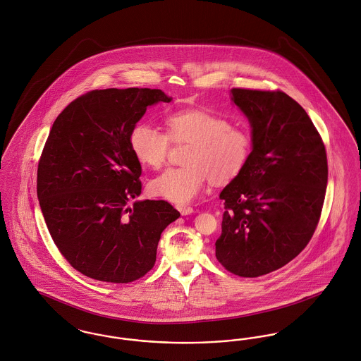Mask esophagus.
I'll return each mask as SVG.
<instances>
[{
	"instance_id": "esophagus-1",
	"label": "esophagus",
	"mask_w": 361,
	"mask_h": 361,
	"mask_svg": "<svg viewBox=\"0 0 361 361\" xmlns=\"http://www.w3.org/2000/svg\"><path fill=\"white\" fill-rule=\"evenodd\" d=\"M177 210L180 212L181 215H190V214H193L195 210L190 207V206H184V204H180V206H177Z\"/></svg>"
}]
</instances>
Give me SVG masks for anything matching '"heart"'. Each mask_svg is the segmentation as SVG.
I'll use <instances>...</instances> for the list:
<instances>
[{
    "label": "heart",
    "instance_id": "obj_1",
    "mask_svg": "<svg viewBox=\"0 0 361 361\" xmlns=\"http://www.w3.org/2000/svg\"><path fill=\"white\" fill-rule=\"evenodd\" d=\"M166 126L168 133L149 124H137L130 132L133 155L142 165L154 169L166 161L170 140L191 143L184 159L187 166L170 168L149 181V193L157 197L187 204L204 191L212 180L215 184L232 181L250 159V135L210 111H177L166 118Z\"/></svg>",
    "mask_w": 361,
    "mask_h": 361
}]
</instances>
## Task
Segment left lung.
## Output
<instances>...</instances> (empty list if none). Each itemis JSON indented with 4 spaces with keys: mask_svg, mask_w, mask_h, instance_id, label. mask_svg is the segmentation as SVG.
<instances>
[{
    "mask_svg": "<svg viewBox=\"0 0 361 361\" xmlns=\"http://www.w3.org/2000/svg\"><path fill=\"white\" fill-rule=\"evenodd\" d=\"M251 126L243 171L225 200L215 256L231 273L260 276L300 254L317 229L327 187L324 145L307 111L282 91L231 90Z\"/></svg>",
    "mask_w": 361,
    "mask_h": 361,
    "instance_id": "obj_1",
    "label": "left lung"
}]
</instances>
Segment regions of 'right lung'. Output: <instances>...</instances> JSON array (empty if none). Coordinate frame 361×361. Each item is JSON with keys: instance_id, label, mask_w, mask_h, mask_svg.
<instances>
[{"instance_id": "right-lung-1", "label": "right lung", "mask_w": 361, "mask_h": 361, "mask_svg": "<svg viewBox=\"0 0 361 361\" xmlns=\"http://www.w3.org/2000/svg\"><path fill=\"white\" fill-rule=\"evenodd\" d=\"M162 90H95L56 118L38 165L37 193L47 229L69 264L97 281L128 283L152 269L161 233L180 212L140 196L130 132Z\"/></svg>"}]
</instances>
